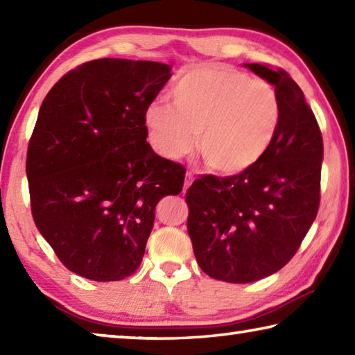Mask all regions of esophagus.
<instances>
[{"instance_id": "1", "label": "esophagus", "mask_w": 355, "mask_h": 355, "mask_svg": "<svg viewBox=\"0 0 355 355\" xmlns=\"http://www.w3.org/2000/svg\"><path fill=\"white\" fill-rule=\"evenodd\" d=\"M192 182H194V175H192L191 172L186 173V178H184V188H183V192L189 188V186L192 184Z\"/></svg>"}]
</instances>
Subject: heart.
I'll return each mask as SVG.
<instances>
[{"instance_id": "1", "label": "heart", "mask_w": 355, "mask_h": 355, "mask_svg": "<svg viewBox=\"0 0 355 355\" xmlns=\"http://www.w3.org/2000/svg\"><path fill=\"white\" fill-rule=\"evenodd\" d=\"M173 107L155 103L146 112L150 142L175 159L199 152L209 169L235 175L260 161L280 125V100L271 84L222 64H203L180 75Z\"/></svg>"}]
</instances>
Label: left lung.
Instances as JSON below:
<instances>
[{
  "mask_svg": "<svg viewBox=\"0 0 355 355\" xmlns=\"http://www.w3.org/2000/svg\"><path fill=\"white\" fill-rule=\"evenodd\" d=\"M280 100L274 142L255 166L230 177L202 175L186 191L188 233L209 277L249 284L291 260L320 208L322 136L311 107L285 70L245 64Z\"/></svg>",
  "mask_w": 355,
  "mask_h": 355,
  "instance_id": "8db88e82",
  "label": "left lung"
}]
</instances>
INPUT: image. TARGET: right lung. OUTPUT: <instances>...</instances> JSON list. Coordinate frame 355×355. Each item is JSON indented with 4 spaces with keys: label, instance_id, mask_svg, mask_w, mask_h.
I'll use <instances>...</instances> for the list:
<instances>
[{
    "label": "right lung",
    "instance_id": "right-lung-1",
    "mask_svg": "<svg viewBox=\"0 0 355 355\" xmlns=\"http://www.w3.org/2000/svg\"><path fill=\"white\" fill-rule=\"evenodd\" d=\"M171 69L95 59L65 73L42 101L26 155L33 219L81 277L114 282L133 274L156 203L183 189L184 167L146 141V112Z\"/></svg>",
    "mask_w": 355,
    "mask_h": 355
}]
</instances>
